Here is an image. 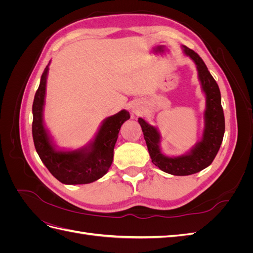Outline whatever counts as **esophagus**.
I'll return each mask as SVG.
<instances>
[{
    "label": "esophagus",
    "mask_w": 253,
    "mask_h": 253,
    "mask_svg": "<svg viewBox=\"0 0 253 253\" xmlns=\"http://www.w3.org/2000/svg\"><path fill=\"white\" fill-rule=\"evenodd\" d=\"M132 112L134 113V114H138L139 113V109L138 108H137V106H133V110H132Z\"/></svg>",
    "instance_id": "obj_1"
}]
</instances>
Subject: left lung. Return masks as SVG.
<instances>
[{"mask_svg":"<svg viewBox=\"0 0 253 253\" xmlns=\"http://www.w3.org/2000/svg\"><path fill=\"white\" fill-rule=\"evenodd\" d=\"M182 49L196 64L198 79L206 94L205 128L202 140L185 155L166 156L160 151L159 143L162 138L157 128L150 126L144 119L138 118L152 163L162 171L176 176L191 175L209 167L217 154L225 133L224 111L221 108L220 91L216 81L212 77L203 59L194 50L185 45H182Z\"/></svg>","mask_w":253,"mask_h":253,"instance_id":"obj_1","label":"left lung"}]
</instances>
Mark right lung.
I'll use <instances>...</instances> for the list:
<instances>
[{"label":"right lung","instance_id":"add662e5","mask_svg":"<svg viewBox=\"0 0 253 253\" xmlns=\"http://www.w3.org/2000/svg\"><path fill=\"white\" fill-rule=\"evenodd\" d=\"M48 65L41 76L33 103V138L42 163L55 177L65 185H83L101 178L113 163L115 143L120 127L129 119L122 110L104 119L102 126L89 144L75 151H58L43 125V108L46 91Z\"/></svg>","mask_w":253,"mask_h":253}]
</instances>
